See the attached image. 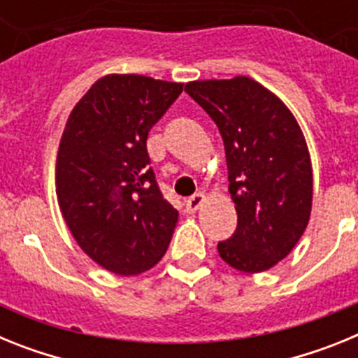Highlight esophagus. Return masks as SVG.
Returning a JSON list of instances; mask_svg holds the SVG:
<instances>
[{"instance_id":"1","label":"esophagus","mask_w":358,"mask_h":358,"mask_svg":"<svg viewBox=\"0 0 358 358\" xmlns=\"http://www.w3.org/2000/svg\"><path fill=\"white\" fill-rule=\"evenodd\" d=\"M204 201H206V195L202 194V192H199V194H195L194 197H189L188 201L185 202L186 211H188V213H195Z\"/></svg>"}]
</instances>
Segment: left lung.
<instances>
[{"mask_svg":"<svg viewBox=\"0 0 358 358\" xmlns=\"http://www.w3.org/2000/svg\"><path fill=\"white\" fill-rule=\"evenodd\" d=\"M186 93L217 123L226 148L236 231L218 255L236 271L274 267L305 233L312 210V163L289 107L249 77L188 82Z\"/></svg>","mask_w":358,"mask_h":358,"instance_id":"1","label":"left lung"}]
</instances>
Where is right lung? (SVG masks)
<instances>
[{"instance_id":"right-lung-1","label":"right lung","mask_w":358,"mask_h":358,"mask_svg":"<svg viewBox=\"0 0 358 358\" xmlns=\"http://www.w3.org/2000/svg\"><path fill=\"white\" fill-rule=\"evenodd\" d=\"M182 84L143 75H106L73 107L57 152L62 217L100 267L134 276L166 252L176 208L148 166L147 138Z\"/></svg>"}]
</instances>
